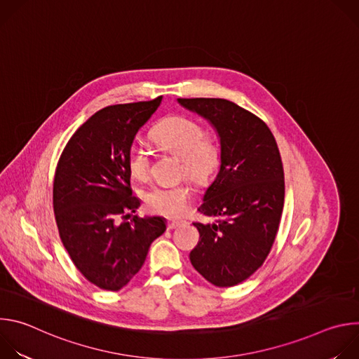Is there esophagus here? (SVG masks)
Masks as SVG:
<instances>
[{
  "label": "esophagus",
  "mask_w": 359,
  "mask_h": 359,
  "mask_svg": "<svg viewBox=\"0 0 359 359\" xmlns=\"http://www.w3.org/2000/svg\"><path fill=\"white\" fill-rule=\"evenodd\" d=\"M182 224H184L183 220H169V222H168V229H169V230H173V229H177V227L182 226Z\"/></svg>",
  "instance_id": "obj_1"
}]
</instances>
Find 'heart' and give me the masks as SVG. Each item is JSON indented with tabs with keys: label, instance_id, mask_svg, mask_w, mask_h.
Masks as SVG:
<instances>
[{
	"label": "heart",
	"instance_id": "obj_1",
	"mask_svg": "<svg viewBox=\"0 0 359 359\" xmlns=\"http://www.w3.org/2000/svg\"><path fill=\"white\" fill-rule=\"evenodd\" d=\"M158 146L182 158V172L197 183L208 182L217 170L222 159L219 143L206 136L200 123L184 116H170L151 132ZM128 170L136 180H146L150 169V153L140 144H133L126 156ZM193 191L187 183L172 186H151L143 193L149 210L168 217L186 212Z\"/></svg>",
	"mask_w": 359,
	"mask_h": 359
}]
</instances>
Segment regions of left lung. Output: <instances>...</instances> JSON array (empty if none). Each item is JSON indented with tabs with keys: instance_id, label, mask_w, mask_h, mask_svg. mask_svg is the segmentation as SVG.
Segmentation results:
<instances>
[{
	"instance_id": "left-lung-1",
	"label": "left lung",
	"mask_w": 359,
	"mask_h": 359,
	"mask_svg": "<svg viewBox=\"0 0 359 359\" xmlns=\"http://www.w3.org/2000/svg\"><path fill=\"white\" fill-rule=\"evenodd\" d=\"M208 119L220 137V169L197 209L215 223L200 233L191 266L216 287H233L257 271L273 247L284 206V170L277 142L254 114L219 97L177 99Z\"/></svg>"
}]
</instances>
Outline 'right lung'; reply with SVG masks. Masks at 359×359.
<instances>
[{
  "label": "right lung",
  "instance_id": "add662e5",
  "mask_svg": "<svg viewBox=\"0 0 359 359\" xmlns=\"http://www.w3.org/2000/svg\"><path fill=\"white\" fill-rule=\"evenodd\" d=\"M162 96L112 105L92 115L68 140L54 179V213L71 260L93 285L119 291L142 269L163 217L132 216L128 151ZM131 220L128 222L127 219Z\"/></svg>",
  "mask_w": 359,
  "mask_h": 359
}]
</instances>
